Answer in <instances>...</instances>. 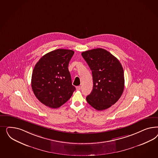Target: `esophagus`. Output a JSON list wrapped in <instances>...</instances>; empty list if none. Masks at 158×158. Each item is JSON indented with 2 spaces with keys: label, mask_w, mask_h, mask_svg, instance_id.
<instances>
[{
  "label": "esophagus",
  "mask_w": 158,
  "mask_h": 158,
  "mask_svg": "<svg viewBox=\"0 0 158 158\" xmlns=\"http://www.w3.org/2000/svg\"><path fill=\"white\" fill-rule=\"evenodd\" d=\"M76 89H77V90H81V86H77V87H76Z\"/></svg>",
  "instance_id": "esophagus-1"
}]
</instances>
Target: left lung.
<instances>
[{
	"label": "left lung",
	"instance_id": "left-lung-1",
	"mask_svg": "<svg viewBox=\"0 0 158 158\" xmlns=\"http://www.w3.org/2000/svg\"><path fill=\"white\" fill-rule=\"evenodd\" d=\"M92 71L93 88L87 102L98 110L108 109L118 101L124 87V71L119 61L109 52L98 48L81 53Z\"/></svg>",
	"mask_w": 158,
	"mask_h": 158
}]
</instances>
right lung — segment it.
I'll list each match as a JSON object with an SVG mask.
<instances>
[{
  "mask_svg": "<svg viewBox=\"0 0 158 158\" xmlns=\"http://www.w3.org/2000/svg\"><path fill=\"white\" fill-rule=\"evenodd\" d=\"M73 54L71 50L57 49L44 55L36 64L31 86L34 94L44 105L59 108L76 90L68 68Z\"/></svg>",
  "mask_w": 158,
  "mask_h": 158,
  "instance_id": "right-lung-1",
  "label": "right lung"
}]
</instances>
